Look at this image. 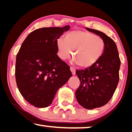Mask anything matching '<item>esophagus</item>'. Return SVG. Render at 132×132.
Wrapping results in <instances>:
<instances>
[{
	"label": "esophagus",
	"mask_w": 132,
	"mask_h": 132,
	"mask_svg": "<svg viewBox=\"0 0 132 132\" xmlns=\"http://www.w3.org/2000/svg\"><path fill=\"white\" fill-rule=\"evenodd\" d=\"M70 70H71V72H72L73 75H75V74H76V69H75L74 67L70 66Z\"/></svg>",
	"instance_id": "esophagus-1"
}]
</instances>
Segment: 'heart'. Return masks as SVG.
Instances as JSON below:
<instances>
[{
	"label": "heart",
	"mask_w": 132,
	"mask_h": 132,
	"mask_svg": "<svg viewBox=\"0 0 132 132\" xmlns=\"http://www.w3.org/2000/svg\"><path fill=\"white\" fill-rule=\"evenodd\" d=\"M57 45L61 59L66 60L72 55L79 66L88 67L103 54L105 43L101 37L83 30H73L67 33L65 39H57Z\"/></svg>",
	"instance_id": "obj_1"
}]
</instances>
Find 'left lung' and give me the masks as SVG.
<instances>
[{
    "label": "left lung",
    "mask_w": 132,
    "mask_h": 132,
    "mask_svg": "<svg viewBox=\"0 0 132 132\" xmlns=\"http://www.w3.org/2000/svg\"><path fill=\"white\" fill-rule=\"evenodd\" d=\"M104 40L105 47L99 59L89 68L77 70L80 84L76 90L78 103L87 109L102 107L108 103L119 80L120 59L116 43L104 33L86 28Z\"/></svg>",
    "instance_id": "left-lung-1"
}]
</instances>
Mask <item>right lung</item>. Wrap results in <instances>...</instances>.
<instances>
[{"instance_id":"add662e5","label":"right lung","mask_w":132,"mask_h":132,"mask_svg":"<svg viewBox=\"0 0 132 132\" xmlns=\"http://www.w3.org/2000/svg\"><path fill=\"white\" fill-rule=\"evenodd\" d=\"M69 25L42 28L29 34L16 56L15 77L24 99L37 108L52 103L57 90L72 76L70 67L57 55V39Z\"/></svg>"}]
</instances>
